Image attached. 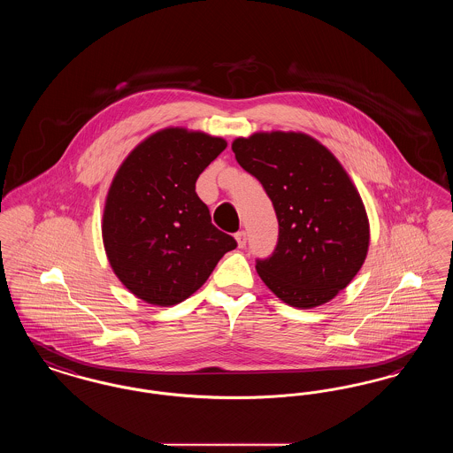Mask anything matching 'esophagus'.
I'll return each mask as SVG.
<instances>
[{"instance_id":"esophagus-1","label":"esophagus","mask_w":453,"mask_h":453,"mask_svg":"<svg viewBox=\"0 0 453 453\" xmlns=\"http://www.w3.org/2000/svg\"><path fill=\"white\" fill-rule=\"evenodd\" d=\"M236 241H237V246L239 248H244L246 246V241H248V237H246V233L244 231H239V233H236Z\"/></svg>"}]
</instances>
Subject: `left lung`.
Returning <instances> with one entry per match:
<instances>
[{
	"label": "left lung",
	"mask_w": 453,
	"mask_h": 453,
	"mask_svg": "<svg viewBox=\"0 0 453 453\" xmlns=\"http://www.w3.org/2000/svg\"><path fill=\"white\" fill-rule=\"evenodd\" d=\"M233 151L279 219L275 251L257 259L259 279L297 309L334 299L360 272L370 242L365 205L342 163L303 132L237 137Z\"/></svg>",
	"instance_id": "8db88e82"
}]
</instances>
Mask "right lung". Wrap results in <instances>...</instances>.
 Segmentation results:
<instances>
[{"label":"right lung","instance_id":"obj_1","mask_svg":"<svg viewBox=\"0 0 453 453\" xmlns=\"http://www.w3.org/2000/svg\"><path fill=\"white\" fill-rule=\"evenodd\" d=\"M226 146L222 137L168 127L137 144L115 173L102 236L113 273L137 299L159 307L188 299L236 248L195 192Z\"/></svg>","mask_w":453,"mask_h":453}]
</instances>
